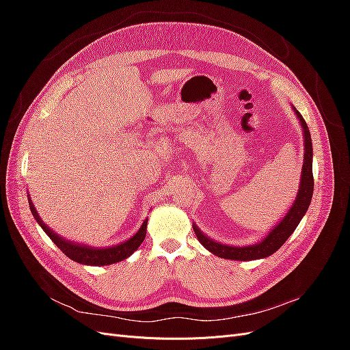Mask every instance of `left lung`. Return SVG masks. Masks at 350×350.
I'll return each mask as SVG.
<instances>
[{"instance_id":"1","label":"left lung","mask_w":350,"mask_h":350,"mask_svg":"<svg viewBox=\"0 0 350 350\" xmlns=\"http://www.w3.org/2000/svg\"><path fill=\"white\" fill-rule=\"evenodd\" d=\"M295 109V108H293ZM296 116L302 125L304 131V146H305V153H304V165L301 171V183L298 196H296L292 207L289 208L288 213L279 221V224L274 226L267 237H264L262 241L252 243V245L245 247H232L225 245V243H220L217 241L210 239L206 237L203 232H201L196 225H193V229L197 235V239L200 241L201 245L210 252H213L215 256L226 260H239V261H250V260H258V258H266L271 254L276 252L283 243L286 242L299 225L304 215L308 210L312 198L314 191V176H312V142H311V134L308 130V125H306L302 115L295 109Z\"/></svg>"}]
</instances>
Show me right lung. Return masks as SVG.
<instances>
[{
  "mask_svg": "<svg viewBox=\"0 0 350 350\" xmlns=\"http://www.w3.org/2000/svg\"><path fill=\"white\" fill-rule=\"evenodd\" d=\"M29 206H30L31 215H33V217L36 219L40 228L44 229L45 234L51 238V241L54 242L55 245L62 252H64L68 258H71L72 261H77L80 264H88V266H109V264L122 261L125 258H129L131 254L142 245V242L146 238L147 220L143 221L142 228L137 230V234L134 237H131L129 241H124L122 243H118V245H115V247L94 248V247H89V245H81V243L71 242L68 239L61 238L58 234H54V230L48 228L39 217L30 197H29Z\"/></svg>",
  "mask_w": 350,
  "mask_h": 350,
  "instance_id": "right-lung-1",
  "label": "right lung"
}]
</instances>
